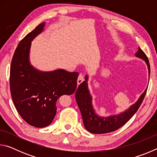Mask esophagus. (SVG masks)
<instances>
[{
    "mask_svg": "<svg viewBox=\"0 0 157 157\" xmlns=\"http://www.w3.org/2000/svg\"><path fill=\"white\" fill-rule=\"evenodd\" d=\"M84 81V76L82 73H80L78 78V84H80Z\"/></svg>",
    "mask_w": 157,
    "mask_h": 157,
    "instance_id": "esophagus-1",
    "label": "esophagus"
}]
</instances>
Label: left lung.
<instances>
[{"label":"left lung","mask_w":157,"mask_h":157,"mask_svg":"<svg viewBox=\"0 0 157 157\" xmlns=\"http://www.w3.org/2000/svg\"><path fill=\"white\" fill-rule=\"evenodd\" d=\"M136 56L145 60L147 65L149 77L150 74V66L147 57L145 52L139 48ZM87 75L85 77V81L79 85L75 92V99L83 119L84 127L87 131L93 134H106L115 131L124 125L134 115L143 102L145 96L147 89L140 95L139 100L134 105L129 107L124 113L117 116H111L107 118H102L97 116L91 104L92 98L89 94L87 86Z\"/></svg>","instance_id":"1"}]
</instances>
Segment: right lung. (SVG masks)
Listing matches in <instances>:
<instances>
[{"label": "right lung", "instance_id": "add662e5", "mask_svg": "<svg viewBox=\"0 0 157 157\" xmlns=\"http://www.w3.org/2000/svg\"><path fill=\"white\" fill-rule=\"evenodd\" d=\"M44 25L45 23H40L19 42L12 57L10 77V91L18 113L26 123L39 128L52 123L57 100L75 92L79 75L62 69L40 72L30 64L31 41Z\"/></svg>", "mask_w": 157, "mask_h": 157}]
</instances>
